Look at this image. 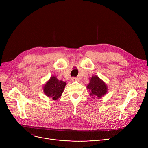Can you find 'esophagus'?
I'll use <instances>...</instances> for the list:
<instances>
[{
  "instance_id": "1",
  "label": "esophagus",
  "mask_w": 148,
  "mask_h": 148,
  "mask_svg": "<svg viewBox=\"0 0 148 148\" xmlns=\"http://www.w3.org/2000/svg\"><path fill=\"white\" fill-rule=\"evenodd\" d=\"M71 80L72 81H79V77H72V78H71Z\"/></svg>"
}]
</instances>
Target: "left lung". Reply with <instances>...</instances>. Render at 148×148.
<instances>
[{"label": "left lung", "instance_id": "obj_1", "mask_svg": "<svg viewBox=\"0 0 148 148\" xmlns=\"http://www.w3.org/2000/svg\"><path fill=\"white\" fill-rule=\"evenodd\" d=\"M87 88L90 92V96L94 98H101L106 94L107 90L105 83L97 75L92 77Z\"/></svg>", "mask_w": 148, "mask_h": 148}]
</instances>
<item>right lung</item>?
Masks as SVG:
<instances>
[{"mask_svg":"<svg viewBox=\"0 0 148 148\" xmlns=\"http://www.w3.org/2000/svg\"><path fill=\"white\" fill-rule=\"evenodd\" d=\"M66 83L59 80L56 77H51L44 86V92L45 94L52 98L54 100L59 98L64 92Z\"/></svg>","mask_w":148,"mask_h":148,"instance_id":"1","label":"right lung"}]
</instances>
